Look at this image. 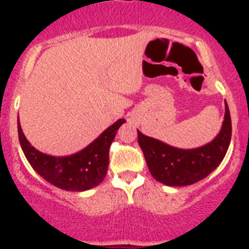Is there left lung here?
<instances>
[{
    "mask_svg": "<svg viewBox=\"0 0 249 249\" xmlns=\"http://www.w3.org/2000/svg\"><path fill=\"white\" fill-rule=\"evenodd\" d=\"M139 144L153 177L170 187L194 184L214 171L224 159L231 140V118L225 102V114L219 134L207 144L180 149L145 136L140 130Z\"/></svg>",
    "mask_w": 249,
    "mask_h": 249,
    "instance_id": "8db88e82",
    "label": "left lung"
}]
</instances>
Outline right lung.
Segmentation results:
<instances>
[{"label":"right lung","instance_id":"1","mask_svg":"<svg viewBox=\"0 0 249 249\" xmlns=\"http://www.w3.org/2000/svg\"><path fill=\"white\" fill-rule=\"evenodd\" d=\"M125 122V119L117 120L84 149L66 157H53L32 147L22 132L19 120L18 134L27 161L42 178L62 190L84 192L104 180L109 164L110 144L120 125Z\"/></svg>","mask_w":249,"mask_h":249}]
</instances>
